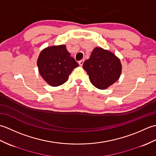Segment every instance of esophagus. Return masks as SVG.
Here are the masks:
<instances>
[{
    "instance_id": "esophagus-1",
    "label": "esophagus",
    "mask_w": 156,
    "mask_h": 156,
    "mask_svg": "<svg viewBox=\"0 0 156 156\" xmlns=\"http://www.w3.org/2000/svg\"><path fill=\"white\" fill-rule=\"evenodd\" d=\"M84 59H82V60H80V61H79V62H78V64H79V65H80V66H82V65H83V64H84Z\"/></svg>"
}]
</instances>
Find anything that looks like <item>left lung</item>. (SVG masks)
I'll list each match as a JSON object with an SVG mask.
<instances>
[{
	"mask_svg": "<svg viewBox=\"0 0 156 156\" xmlns=\"http://www.w3.org/2000/svg\"><path fill=\"white\" fill-rule=\"evenodd\" d=\"M91 83L96 88L105 90L113 84L121 74V61L113 53L96 48L90 57L83 64Z\"/></svg>",
	"mask_w": 156,
	"mask_h": 156,
	"instance_id": "left-lung-1",
	"label": "left lung"
}]
</instances>
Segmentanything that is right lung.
Masks as SVG:
<instances>
[{"label":"right lung","instance_id":"right-lung-1","mask_svg":"<svg viewBox=\"0 0 156 156\" xmlns=\"http://www.w3.org/2000/svg\"><path fill=\"white\" fill-rule=\"evenodd\" d=\"M37 64L41 77L51 87L65 83L73 69L78 66L64 45L50 46L43 49Z\"/></svg>","mask_w":156,"mask_h":156}]
</instances>
